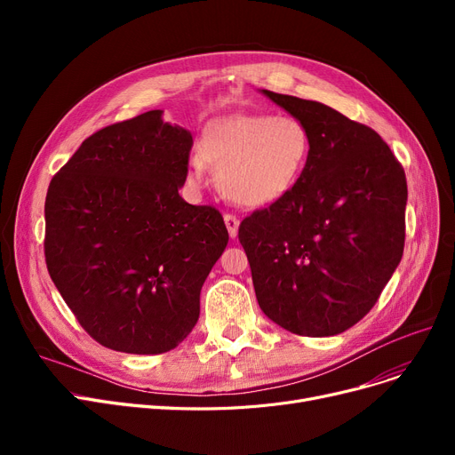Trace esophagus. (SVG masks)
I'll use <instances>...</instances> for the list:
<instances>
[{
  "mask_svg": "<svg viewBox=\"0 0 455 455\" xmlns=\"http://www.w3.org/2000/svg\"><path fill=\"white\" fill-rule=\"evenodd\" d=\"M225 225H227V230L230 234V237H235L237 235V227H240V220L235 218V215L232 213H225Z\"/></svg>",
  "mask_w": 455,
  "mask_h": 455,
  "instance_id": "esophagus-1",
  "label": "esophagus"
}]
</instances>
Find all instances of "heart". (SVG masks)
I'll use <instances>...</instances> for the list:
<instances>
[{
    "instance_id": "b5f03b06",
    "label": "heart",
    "mask_w": 455,
    "mask_h": 455,
    "mask_svg": "<svg viewBox=\"0 0 455 455\" xmlns=\"http://www.w3.org/2000/svg\"><path fill=\"white\" fill-rule=\"evenodd\" d=\"M312 149V140L295 116L237 114L208 127L199 155L188 162L194 186L206 180V164L218 170L223 194L240 206L278 203L297 186Z\"/></svg>"
}]
</instances>
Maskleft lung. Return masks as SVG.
Wrapping results in <instances>:
<instances>
[{
	"label": "left lung",
	"instance_id": "obj_1",
	"mask_svg": "<svg viewBox=\"0 0 455 455\" xmlns=\"http://www.w3.org/2000/svg\"><path fill=\"white\" fill-rule=\"evenodd\" d=\"M304 124L312 149L290 196L254 210L237 237L258 304L297 336L362 321L402 259L408 182L371 127L323 103L264 90Z\"/></svg>",
	"mask_w": 455,
	"mask_h": 455
}]
</instances>
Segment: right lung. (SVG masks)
I'll return each mask as SVG.
<instances>
[{
  "mask_svg": "<svg viewBox=\"0 0 455 455\" xmlns=\"http://www.w3.org/2000/svg\"><path fill=\"white\" fill-rule=\"evenodd\" d=\"M191 146L186 129L149 110L88 136L47 188V271L107 348L162 354L199 319L228 230L220 210L179 196Z\"/></svg>",
  "mask_w": 455,
  "mask_h": 455,
  "instance_id": "add662e5",
  "label": "right lung"
}]
</instances>
